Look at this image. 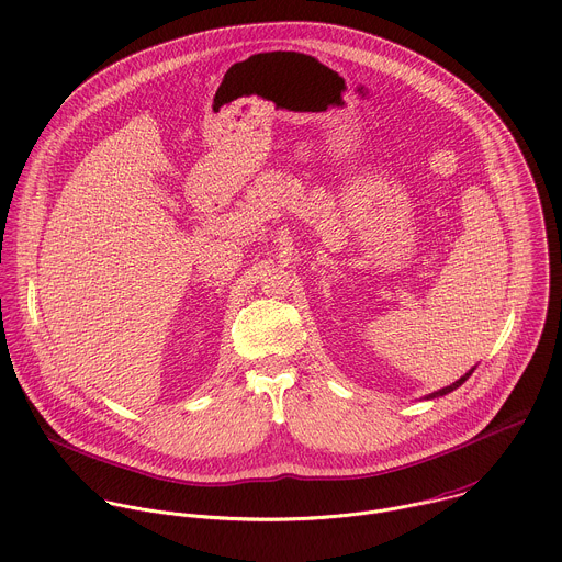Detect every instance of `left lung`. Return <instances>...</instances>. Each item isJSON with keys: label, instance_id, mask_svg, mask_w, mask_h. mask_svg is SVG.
<instances>
[{"label": "left lung", "instance_id": "left-lung-1", "mask_svg": "<svg viewBox=\"0 0 562 562\" xmlns=\"http://www.w3.org/2000/svg\"><path fill=\"white\" fill-rule=\"evenodd\" d=\"M472 372H474V370H470V372H465V378H461V380H459V382H454V384H452V386H448V389H441V391H439V393H432V395H430V397H443V395H448V393H452V391H457V389H459V386H461V384H463V382H465V380H468V378H470V375H472Z\"/></svg>", "mask_w": 562, "mask_h": 562}]
</instances>
